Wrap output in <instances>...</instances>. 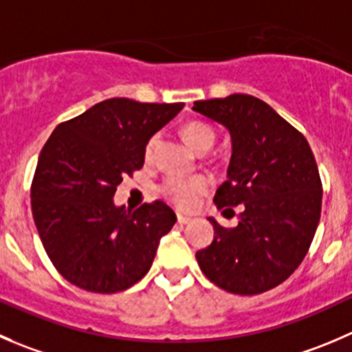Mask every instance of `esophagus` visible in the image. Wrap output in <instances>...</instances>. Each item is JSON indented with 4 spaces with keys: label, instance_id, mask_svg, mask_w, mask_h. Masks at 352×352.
Here are the masks:
<instances>
[{
    "label": "esophagus",
    "instance_id": "1",
    "mask_svg": "<svg viewBox=\"0 0 352 352\" xmlns=\"http://www.w3.org/2000/svg\"><path fill=\"white\" fill-rule=\"evenodd\" d=\"M177 221H179V223H189V221H190V217H189V214L177 213Z\"/></svg>",
    "mask_w": 352,
    "mask_h": 352
}]
</instances>
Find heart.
<instances>
[{"instance_id": "heart-1", "label": "heart", "mask_w": 352, "mask_h": 352, "mask_svg": "<svg viewBox=\"0 0 352 352\" xmlns=\"http://www.w3.org/2000/svg\"><path fill=\"white\" fill-rule=\"evenodd\" d=\"M182 135L190 149L197 151L201 148H211L214 142V134L208 125L192 122L182 129ZM156 144V138H151L148 142V155L153 151ZM210 189V180L204 177H194V179H179V177H168L162 184L160 190L163 196L182 210H189L197 203L201 194Z\"/></svg>"}]
</instances>
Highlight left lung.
Instances as JSON below:
<instances>
[{"instance_id": "left-lung-1", "label": "left lung", "mask_w": 352, "mask_h": 352, "mask_svg": "<svg viewBox=\"0 0 352 352\" xmlns=\"http://www.w3.org/2000/svg\"><path fill=\"white\" fill-rule=\"evenodd\" d=\"M192 110L230 134L227 180L218 208L239 206V223L223 228L196 252L203 274L232 294L252 296L287 280L301 265L322 213V180L301 132L270 104L249 94L194 101Z\"/></svg>"}]
</instances>
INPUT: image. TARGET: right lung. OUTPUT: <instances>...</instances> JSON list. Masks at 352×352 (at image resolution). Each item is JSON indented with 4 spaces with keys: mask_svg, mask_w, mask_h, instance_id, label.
Here are the masks:
<instances>
[{
    "mask_svg": "<svg viewBox=\"0 0 352 352\" xmlns=\"http://www.w3.org/2000/svg\"><path fill=\"white\" fill-rule=\"evenodd\" d=\"M184 103L111 98L58 125L37 160L30 203L41 242L70 284L124 291L151 268L175 213L163 201L131 211L113 201L124 175L144 165L149 139Z\"/></svg>",
    "mask_w": 352,
    "mask_h": 352,
    "instance_id": "1",
    "label": "right lung"
}]
</instances>
